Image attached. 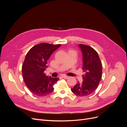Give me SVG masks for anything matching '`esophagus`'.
Instances as JSON below:
<instances>
[{
    "instance_id": "esophagus-1",
    "label": "esophagus",
    "mask_w": 127,
    "mask_h": 127,
    "mask_svg": "<svg viewBox=\"0 0 127 127\" xmlns=\"http://www.w3.org/2000/svg\"><path fill=\"white\" fill-rule=\"evenodd\" d=\"M62 77L64 78H65V79H67V78H69V76H66V75H63L62 76Z\"/></svg>"
}]
</instances>
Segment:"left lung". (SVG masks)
Masks as SVG:
<instances>
[{
    "mask_svg": "<svg viewBox=\"0 0 127 127\" xmlns=\"http://www.w3.org/2000/svg\"><path fill=\"white\" fill-rule=\"evenodd\" d=\"M83 53V81L71 89L76 95L84 96L92 94L98 87L102 76V64L97 52L90 46L79 44Z\"/></svg>",
    "mask_w": 127,
    "mask_h": 127,
    "instance_id": "left-lung-1",
    "label": "left lung"
}]
</instances>
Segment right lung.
I'll return each mask as SVG.
<instances>
[{
  "mask_svg": "<svg viewBox=\"0 0 127 127\" xmlns=\"http://www.w3.org/2000/svg\"><path fill=\"white\" fill-rule=\"evenodd\" d=\"M61 45L41 43L27 53L22 65L23 78L26 86L35 95L43 96L52 93L53 85L59 79L46 76L44 70L50 57Z\"/></svg>",
  "mask_w": 127,
  "mask_h": 127,
  "instance_id": "right-lung-1",
  "label": "right lung"
}]
</instances>
